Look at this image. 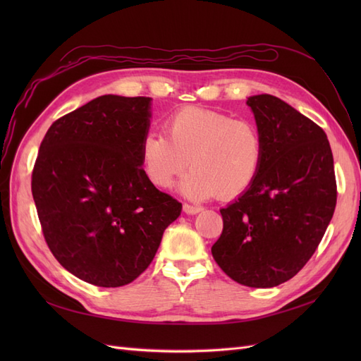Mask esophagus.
Segmentation results:
<instances>
[{
	"label": "esophagus",
	"instance_id": "1",
	"mask_svg": "<svg viewBox=\"0 0 361 361\" xmlns=\"http://www.w3.org/2000/svg\"><path fill=\"white\" fill-rule=\"evenodd\" d=\"M202 211L200 206H192V204H188V203H183V212L188 214V215H192V214H199Z\"/></svg>",
	"mask_w": 361,
	"mask_h": 361
}]
</instances>
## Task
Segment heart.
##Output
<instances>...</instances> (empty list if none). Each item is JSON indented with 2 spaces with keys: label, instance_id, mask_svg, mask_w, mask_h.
I'll return each instance as SVG.
<instances>
[{
  "label": "heart",
  "instance_id": "obj_1",
  "mask_svg": "<svg viewBox=\"0 0 361 361\" xmlns=\"http://www.w3.org/2000/svg\"><path fill=\"white\" fill-rule=\"evenodd\" d=\"M166 134H146L140 146L141 169L157 188H170L188 164L192 170L180 183L190 199L203 200L216 194L228 200L245 192L256 180L264 137L248 118L185 106L167 120Z\"/></svg>",
  "mask_w": 361,
  "mask_h": 361
}]
</instances>
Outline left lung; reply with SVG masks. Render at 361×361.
<instances>
[{
	"label": "left lung",
	"instance_id": "8db88e82",
	"mask_svg": "<svg viewBox=\"0 0 361 361\" xmlns=\"http://www.w3.org/2000/svg\"><path fill=\"white\" fill-rule=\"evenodd\" d=\"M264 137L253 185L220 209L223 232L211 251L239 285L274 288L307 264L329 227L337 200L326 134L272 94L250 96Z\"/></svg>",
	"mask_w": 361,
	"mask_h": 361
}]
</instances>
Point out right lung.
Segmentation results:
<instances>
[{
	"mask_svg": "<svg viewBox=\"0 0 361 361\" xmlns=\"http://www.w3.org/2000/svg\"><path fill=\"white\" fill-rule=\"evenodd\" d=\"M150 97L99 96L51 125L31 174L45 241L60 265L101 288L134 281L182 203L152 185L140 146Z\"/></svg>",
	"mask_w": 361,
	"mask_h": 361,
	"instance_id": "obj_1",
	"label": "right lung"
}]
</instances>
